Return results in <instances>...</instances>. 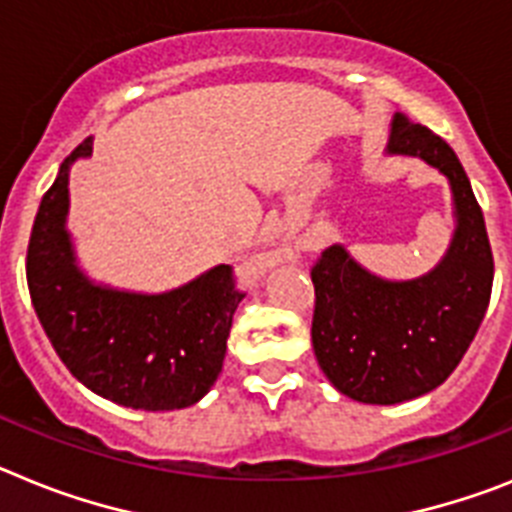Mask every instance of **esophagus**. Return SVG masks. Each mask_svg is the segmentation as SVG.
Returning a JSON list of instances; mask_svg holds the SVG:
<instances>
[{"label":"esophagus","instance_id":"obj_1","mask_svg":"<svg viewBox=\"0 0 512 512\" xmlns=\"http://www.w3.org/2000/svg\"><path fill=\"white\" fill-rule=\"evenodd\" d=\"M281 260H286V252H273V255L257 257V260L252 262V270H265V268H270L273 262H281Z\"/></svg>","mask_w":512,"mask_h":512}]
</instances>
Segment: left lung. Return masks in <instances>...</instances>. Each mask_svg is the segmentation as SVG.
<instances>
[{
  "mask_svg": "<svg viewBox=\"0 0 512 512\" xmlns=\"http://www.w3.org/2000/svg\"><path fill=\"white\" fill-rule=\"evenodd\" d=\"M386 151L425 159L448 177L456 231L441 265L415 281L376 278L340 244L314 262V355L337 391L366 404L407 402L441 386L477 335L495 278L482 208L451 146L394 115Z\"/></svg>",
  "mask_w": 512,
  "mask_h": 512,
  "instance_id": "8db88e82",
  "label": "left lung"
}]
</instances>
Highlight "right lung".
<instances>
[{"instance_id":"add662e5","label":"right lung","mask_w":512,"mask_h":512,"mask_svg":"<svg viewBox=\"0 0 512 512\" xmlns=\"http://www.w3.org/2000/svg\"><path fill=\"white\" fill-rule=\"evenodd\" d=\"M90 154L92 136L64 159L35 216L25 265L35 314L64 366L95 394L146 412L190 407L219 379L244 291L231 265L151 296L92 283L64 226L69 167Z\"/></svg>"}]
</instances>
